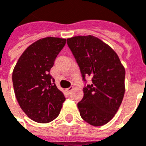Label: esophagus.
Wrapping results in <instances>:
<instances>
[{
	"label": "esophagus",
	"mask_w": 146,
	"mask_h": 146,
	"mask_svg": "<svg viewBox=\"0 0 146 146\" xmlns=\"http://www.w3.org/2000/svg\"><path fill=\"white\" fill-rule=\"evenodd\" d=\"M66 90H67V92H68V93H71V92L73 90V86H70V87L67 88V89H66Z\"/></svg>",
	"instance_id": "1"
}]
</instances>
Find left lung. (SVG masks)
<instances>
[{
	"label": "left lung",
	"instance_id": "1",
	"mask_svg": "<svg viewBox=\"0 0 146 146\" xmlns=\"http://www.w3.org/2000/svg\"><path fill=\"white\" fill-rule=\"evenodd\" d=\"M67 44L80 66L83 79L92 76L91 85L83 88L78 103L80 116L93 126H101L112 119L125 93V70L111 46L93 35L67 39Z\"/></svg>",
	"mask_w": 146,
	"mask_h": 146
}]
</instances>
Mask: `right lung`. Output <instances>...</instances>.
<instances>
[{"label":"right lung","mask_w":146,"mask_h":146,"mask_svg":"<svg viewBox=\"0 0 146 146\" xmlns=\"http://www.w3.org/2000/svg\"><path fill=\"white\" fill-rule=\"evenodd\" d=\"M66 39L47 36L31 44L14 66L12 80L21 110L31 119L48 123L60 114L66 98L50 74Z\"/></svg>","instance_id":"add662e5"}]
</instances>
